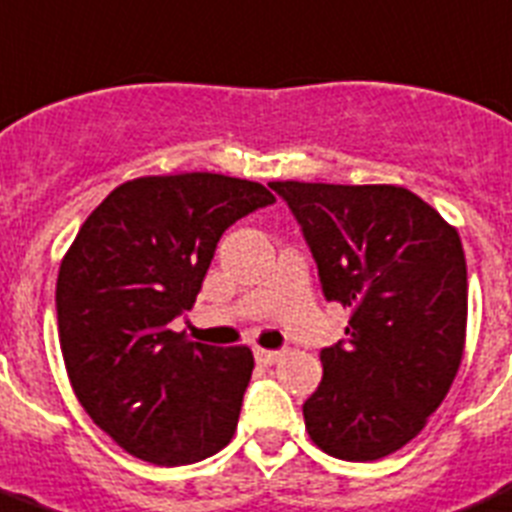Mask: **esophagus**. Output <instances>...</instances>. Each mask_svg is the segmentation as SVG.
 Masks as SVG:
<instances>
[{
    "label": "esophagus",
    "instance_id": "34e87169",
    "mask_svg": "<svg viewBox=\"0 0 512 512\" xmlns=\"http://www.w3.org/2000/svg\"><path fill=\"white\" fill-rule=\"evenodd\" d=\"M283 358V351H270V348H255V361L262 366H270Z\"/></svg>",
    "mask_w": 512,
    "mask_h": 512
}]
</instances>
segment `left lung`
Wrapping results in <instances>:
<instances>
[{
  "label": "left lung",
  "mask_w": 512,
  "mask_h": 512,
  "mask_svg": "<svg viewBox=\"0 0 512 512\" xmlns=\"http://www.w3.org/2000/svg\"><path fill=\"white\" fill-rule=\"evenodd\" d=\"M298 219L326 300L351 310L303 404L323 452L371 462L401 450L460 369L467 265L460 234L404 186L272 181Z\"/></svg>",
  "instance_id": "8db88e82"
}]
</instances>
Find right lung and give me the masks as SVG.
Instances as JSON below:
<instances>
[{
    "instance_id": "right-lung-1",
    "label": "right lung",
    "mask_w": 512,
    "mask_h": 512,
    "mask_svg": "<svg viewBox=\"0 0 512 512\" xmlns=\"http://www.w3.org/2000/svg\"><path fill=\"white\" fill-rule=\"evenodd\" d=\"M275 202L222 174L141 176L93 209L62 257L55 305L70 384L128 455L176 467L227 447L255 358L169 323L202 290L224 229Z\"/></svg>"
}]
</instances>
